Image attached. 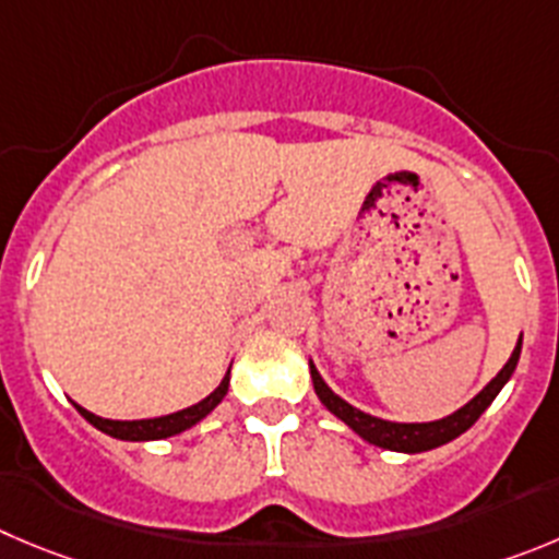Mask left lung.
<instances>
[{
  "mask_svg": "<svg viewBox=\"0 0 559 559\" xmlns=\"http://www.w3.org/2000/svg\"><path fill=\"white\" fill-rule=\"evenodd\" d=\"M519 356H521V338L519 344H515L510 361L502 367V372H499L491 383L485 385L472 403H466L461 411L447 416V419L425 421V425H400V421H385V419H378V416H369L364 414V411L353 408L350 403H344L338 394H333V391L328 389L325 380L320 378L314 364H311V380H314V391H317V397L322 400V405H325L333 416H338L344 425L353 427L364 441H369V444L374 447H383V450L411 452V455H414V452L436 450V447L447 444V441L457 438L461 432H466L468 427L483 416V411L493 403V397L502 391V385L508 383L515 364H519Z\"/></svg>",
  "mask_w": 559,
  "mask_h": 559,
  "instance_id": "obj_1",
  "label": "left lung"
}]
</instances>
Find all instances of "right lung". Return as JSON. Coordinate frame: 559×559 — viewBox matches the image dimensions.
I'll return each mask as SVG.
<instances>
[{
    "mask_svg": "<svg viewBox=\"0 0 559 559\" xmlns=\"http://www.w3.org/2000/svg\"><path fill=\"white\" fill-rule=\"evenodd\" d=\"M231 372V369H228ZM228 372L226 378L221 380V385H217L212 394H209L206 400H201L198 405H192V408H185L179 411V414H170V416H159V419H138V421H112V419H102V416L91 414V411L80 408L76 405V411H80L82 416H85L87 421H91L93 427H98L102 432H107V436L112 438H121V441H156V438H168V436H176V432L187 430V427H192L195 421H201L203 416L209 414V411L215 408L217 403H221L223 397H226L228 391Z\"/></svg>",
    "mask_w": 559,
    "mask_h": 559,
    "instance_id": "right-lung-1",
    "label": "right lung"
}]
</instances>
